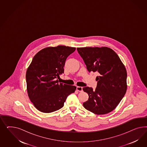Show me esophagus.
Listing matches in <instances>:
<instances>
[{
  "instance_id": "34e87169",
  "label": "esophagus",
  "mask_w": 147,
  "mask_h": 147,
  "mask_svg": "<svg viewBox=\"0 0 147 147\" xmlns=\"http://www.w3.org/2000/svg\"><path fill=\"white\" fill-rule=\"evenodd\" d=\"M76 90L78 92H82V87H80V86H77L76 87Z\"/></svg>"
}]
</instances>
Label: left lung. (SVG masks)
Segmentation results:
<instances>
[{"label":"left lung","mask_w":147,"mask_h":147,"mask_svg":"<svg viewBox=\"0 0 147 147\" xmlns=\"http://www.w3.org/2000/svg\"><path fill=\"white\" fill-rule=\"evenodd\" d=\"M77 51L88 71H97L98 76L95 90L89 87L82 89L89 95L83 103L87 110L97 115L113 111L125 96L127 89V73L125 65L113 49L107 47H81Z\"/></svg>","instance_id":"left-lung-1"}]
</instances>
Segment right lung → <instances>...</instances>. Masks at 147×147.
<instances>
[{
	"label": "right lung",
	"instance_id": "1",
	"mask_svg": "<svg viewBox=\"0 0 147 147\" xmlns=\"http://www.w3.org/2000/svg\"><path fill=\"white\" fill-rule=\"evenodd\" d=\"M75 47L66 46L49 47L40 50L33 57L26 74L28 96L39 111L49 113L63 107L67 96L74 93V86L59 83L63 73L67 57Z\"/></svg>",
	"mask_w": 147,
	"mask_h": 147
}]
</instances>
